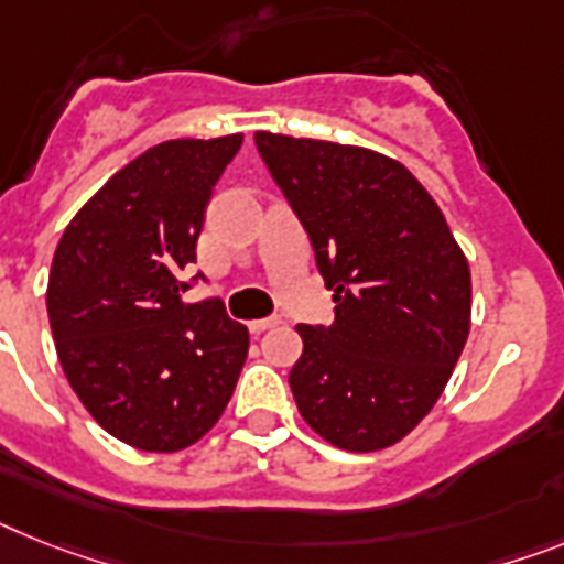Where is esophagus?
Returning <instances> with one entry per match:
<instances>
[{"label":"esophagus","mask_w":564,"mask_h":564,"mask_svg":"<svg viewBox=\"0 0 564 564\" xmlns=\"http://www.w3.org/2000/svg\"><path fill=\"white\" fill-rule=\"evenodd\" d=\"M272 326H278V318H258V321H249V333L260 335V333H267V329H272Z\"/></svg>","instance_id":"1"}]
</instances>
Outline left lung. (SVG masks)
Returning <instances> with one entry per match:
<instances>
[{
  "instance_id": "left-lung-1",
  "label": "left lung",
  "mask_w": 564,
  "mask_h": 564,
  "mask_svg": "<svg viewBox=\"0 0 564 564\" xmlns=\"http://www.w3.org/2000/svg\"><path fill=\"white\" fill-rule=\"evenodd\" d=\"M254 143L335 292L333 324L297 326V410L340 451H384L433 410L465 349V252L399 160L272 131Z\"/></svg>"
}]
</instances>
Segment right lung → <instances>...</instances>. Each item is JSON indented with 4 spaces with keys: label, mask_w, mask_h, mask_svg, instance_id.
<instances>
[{
    "label": "right lung",
    "mask_w": 564,
    "mask_h": 564,
    "mask_svg": "<svg viewBox=\"0 0 564 564\" xmlns=\"http://www.w3.org/2000/svg\"><path fill=\"white\" fill-rule=\"evenodd\" d=\"M240 143L229 134L143 151L56 246L48 321L65 378L99 427L137 451L177 453L203 438L243 370L249 329L220 297H180L212 188Z\"/></svg>",
    "instance_id": "add662e5"
}]
</instances>
